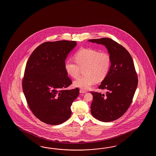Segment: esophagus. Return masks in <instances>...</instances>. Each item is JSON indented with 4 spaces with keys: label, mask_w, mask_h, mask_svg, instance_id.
Returning a JSON list of instances; mask_svg holds the SVG:
<instances>
[{
    "label": "esophagus",
    "mask_w": 156,
    "mask_h": 156,
    "mask_svg": "<svg viewBox=\"0 0 156 156\" xmlns=\"http://www.w3.org/2000/svg\"><path fill=\"white\" fill-rule=\"evenodd\" d=\"M80 93H81V94H84V93H86V90H84L80 89Z\"/></svg>",
    "instance_id": "esophagus-1"
}]
</instances>
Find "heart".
Listing matches in <instances>:
<instances>
[{
    "label": "heart",
    "mask_w": 156,
    "mask_h": 156,
    "mask_svg": "<svg viewBox=\"0 0 156 156\" xmlns=\"http://www.w3.org/2000/svg\"><path fill=\"white\" fill-rule=\"evenodd\" d=\"M75 60L68 59L65 63L67 73L73 79L79 75L83 69V76L73 83L74 86L81 89L89 90L96 83L103 80L109 73L111 58L106 52H100L92 48H84L75 54Z\"/></svg>",
    "instance_id": "heart-1"
}]
</instances>
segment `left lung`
<instances>
[{
	"label": "left lung",
	"mask_w": 156,
	"mask_h": 156,
	"mask_svg": "<svg viewBox=\"0 0 156 156\" xmlns=\"http://www.w3.org/2000/svg\"><path fill=\"white\" fill-rule=\"evenodd\" d=\"M106 47L111 58L109 73L99 86L106 94L91 91L93 116L104 122L118 119L129 108L138 85V76L132 57L122 45L109 38L89 40Z\"/></svg>",
	"instance_id": "1"
}]
</instances>
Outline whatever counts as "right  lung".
<instances>
[{
	"label": "right lung",
	"instance_id": "1",
	"mask_svg": "<svg viewBox=\"0 0 156 156\" xmlns=\"http://www.w3.org/2000/svg\"><path fill=\"white\" fill-rule=\"evenodd\" d=\"M76 44L66 40L44 42L34 50L27 62L22 79L24 94L31 112L43 123L58 125L71 115V106L79 89H66L72 81L65 63Z\"/></svg>",
	"mask_w": 156,
	"mask_h": 156
}]
</instances>
